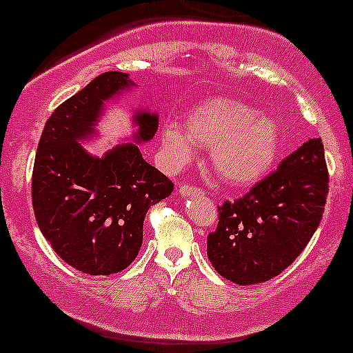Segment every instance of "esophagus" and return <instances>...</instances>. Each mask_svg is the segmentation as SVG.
<instances>
[{
	"mask_svg": "<svg viewBox=\"0 0 353 353\" xmlns=\"http://www.w3.org/2000/svg\"><path fill=\"white\" fill-rule=\"evenodd\" d=\"M178 193H180L181 196H190V195H200L201 192L200 188L195 187V185H181L180 188H178Z\"/></svg>",
	"mask_w": 353,
	"mask_h": 353,
	"instance_id": "obj_1",
	"label": "esophagus"
}]
</instances>
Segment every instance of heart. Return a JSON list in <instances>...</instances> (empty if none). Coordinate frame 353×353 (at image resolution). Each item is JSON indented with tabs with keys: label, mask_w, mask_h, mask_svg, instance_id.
<instances>
[{
	"label": "heart",
	"mask_w": 353,
	"mask_h": 353,
	"mask_svg": "<svg viewBox=\"0 0 353 353\" xmlns=\"http://www.w3.org/2000/svg\"><path fill=\"white\" fill-rule=\"evenodd\" d=\"M187 132L168 123L161 132V146L172 163H183L196 145L210 146L213 170L232 185H250L270 168L279 130L272 118L256 114L247 103L216 97L192 108L185 118Z\"/></svg>",
	"instance_id": "b5f03b06"
}]
</instances>
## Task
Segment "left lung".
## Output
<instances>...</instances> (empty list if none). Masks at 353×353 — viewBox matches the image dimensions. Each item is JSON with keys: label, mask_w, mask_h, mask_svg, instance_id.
<instances>
[{"label": "left lung", "mask_w": 353, "mask_h": 353, "mask_svg": "<svg viewBox=\"0 0 353 353\" xmlns=\"http://www.w3.org/2000/svg\"><path fill=\"white\" fill-rule=\"evenodd\" d=\"M328 170L322 138L305 141L250 192L219 207L210 263L236 285L262 283L294 263L322 220Z\"/></svg>", "instance_id": "left-lung-1"}]
</instances>
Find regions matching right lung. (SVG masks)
<instances>
[{"label":"right lung","mask_w":353,"mask_h":353,"mask_svg":"<svg viewBox=\"0 0 353 353\" xmlns=\"http://www.w3.org/2000/svg\"><path fill=\"white\" fill-rule=\"evenodd\" d=\"M132 85L120 71L94 78L51 113L34 157L38 227L66 263L88 275L125 270L140 252L150 207L173 192L172 180L146 163L137 145L94 158L77 141L93 130L103 103ZM134 120L138 141L155 137L157 114L138 113Z\"/></svg>","instance_id":"1"}]
</instances>
